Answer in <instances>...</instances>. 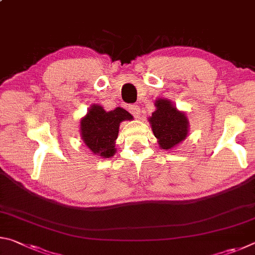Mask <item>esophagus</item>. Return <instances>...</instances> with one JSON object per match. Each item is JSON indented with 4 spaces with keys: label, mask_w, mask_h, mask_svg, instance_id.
I'll return each instance as SVG.
<instances>
[{
    "label": "esophagus",
    "mask_w": 255,
    "mask_h": 255,
    "mask_svg": "<svg viewBox=\"0 0 255 255\" xmlns=\"http://www.w3.org/2000/svg\"><path fill=\"white\" fill-rule=\"evenodd\" d=\"M129 110H130L131 114L135 116L136 118H139V116H140V108H139V106H137V105L130 106V107H129Z\"/></svg>",
    "instance_id": "obj_1"
}]
</instances>
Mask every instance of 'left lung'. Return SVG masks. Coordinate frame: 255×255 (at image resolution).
Masks as SVG:
<instances>
[{
    "label": "left lung",
    "mask_w": 255,
    "mask_h": 255,
    "mask_svg": "<svg viewBox=\"0 0 255 255\" xmlns=\"http://www.w3.org/2000/svg\"><path fill=\"white\" fill-rule=\"evenodd\" d=\"M155 110L148 122L154 136L157 138L159 147L172 149L188 136L189 122L184 112L179 111L167 99H157Z\"/></svg>",
    "instance_id": "obj_1"
}]
</instances>
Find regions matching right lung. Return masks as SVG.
<instances>
[{
	"instance_id": "1",
	"label": "right lung",
	"mask_w": 255,
	"mask_h": 255,
	"mask_svg": "<svg viewBox=\"0 0 255 255\" xmlns=\"http://www.w3.org/2000/svg\"><path fill=\"white\" fill-rule=\"evenodd\" d=\"M132 116L123 108L106 111L101 106L93 105L85 117L81 119V136L91 152L109 158L116 153L115 143L118 138L120 123L131 120Z\"/></svg>"
}]
</instances>
